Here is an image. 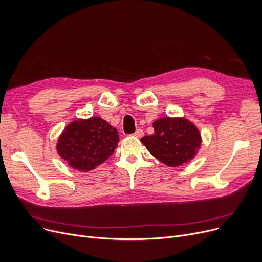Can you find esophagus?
Listing matches in <instances>:
<instances>
[{"mask_svg": "<svg viewBox=\"0 0 262 262\" xmlns=\"http://www.w3.org/2000/svg\"><path fill=\"white\" fill-rule=\"evenodd\" d=\"M135 137H137V138H141V137L144 135V133H143V130L142 129H137L134 134H133Z\"/></svg>", "mask_w": 262, "mask_h": 262, "instance_id": "1", "label": "esophagus"}]
</instances>
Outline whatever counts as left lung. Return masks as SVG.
<instances>
[{
    "label": "left lung",
    "mask_w": 262,
    "mask_h": 262,
    "mask_svg": "<svg viewBox=\"0 0 262 262\" xmlns=\"http://www.w3.org/2000/svg\"><path fill=\"white\" fill-rule=\"evenodd\" d=\"M154 134L141 138L149 153L169 167H178L194 157L202 142L196 127L186 119L161 118L153 123Z\"/></svg>",
    "instance_id": "left-lung-1"
}]
</instances>
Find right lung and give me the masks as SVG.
<instances>
[{
  "label": "right lung",
  "instance_id": "1",
  "mask_svg": "<svg viewBox=\"0 0 262 262\" xmlns=\"http://www.w3.org/2000/svg\"><path fill=\"white\" fill-rule=\"evenodd\" d=\"M118 142V130L105 120L92 117L69 124L59 137L57 152L70 167L88 172L112 156Z\"/></svg>",
  "mask_w": 262,
  "mask_h": 262
}]
</instances>
